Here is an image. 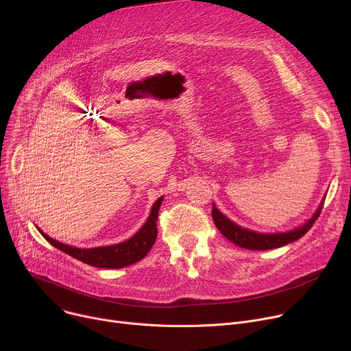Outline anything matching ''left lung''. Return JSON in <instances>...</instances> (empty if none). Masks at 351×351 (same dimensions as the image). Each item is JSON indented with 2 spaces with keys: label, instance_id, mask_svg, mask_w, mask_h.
I'll return each mask as SVG.
<instances>
[{
  "label": "left lung",
  "instance_id": "8db88e82",
  "mask_svg": "<svg viewBox=\"0 0 351 351\" xmlns=\"http://www.w3.org/2000/svg\"><path fill=\"white\" fill-rule=\"evenodd\" d=\"M322 208H323V202L320 204L319 209L316 210V213L313 215L311 219H308L304 225L285 233H256V232L243 229L239 225L233 223L232 220H229L222 212H219V209H216L215 205L212 209V217L219 232L232 243L249 250H269V249L282 247L304 236L311 229V226L315 225L322 212Z\"/></svg>",
  "mask_w": 351,
  "mask_h": 351
}]
</instances>
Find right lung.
<instances>
[{"instance_id":"1","label":"right lung","mask_w":351,"mask_h":351,"mask_svg":"<svg viewBox=\"0 0 351 351\" xmlns=\"http://www.w3.org/2000/svg\"><path fill=\"white\" fill-rule=\"evenodd\" d=\"M163 197H159L155 205L152 206L151 215L147 217L146 223L141 228V230L134 234L131 239H128L126 242L118 243V245H110V246H101L94 249H80L64 245L58 241H53L52 237L41 232V234L47 239V241L60 249L61 252L72 256L73 259H78L89 266L101 267V269H121L125 266H129L132 263H136L142 261L143 257L147 254L154 246L156 236H158V228H156V220L159 208L162 205Z\"/></svg>"}]
</instances>
